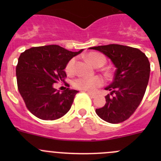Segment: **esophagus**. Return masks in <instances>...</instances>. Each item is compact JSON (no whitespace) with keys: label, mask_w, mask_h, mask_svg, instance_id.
<instances>
[{"label":"esophagus","mask_w":161,"mask_h":161,"mask_svg":"<svg viewBox=\"0 0 161 161\" xmlns=\"http://www.w3.org/2000/svg\"><path fill=\"white\" fill-rule=\"evenodd\" d=\"M86 93L87 94H88V95L89 96H90V97H91V98H94V97H96V95H95V94H93V93H91V92H86Z\"/></svg>","instance_id":"34e87169"}]
</instances>
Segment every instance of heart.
<instances>
[{"mask_svg":"<svg viewBox=\"0 0 161 161\" xmlns=\"http://www.w3.org/2000/svg\"><path fill=\"white\" fill-rule=\"evenodd\" d=\"M87 60L95 67H101L106 63V58L104 55L100 53H90L87 56ZM75 59L71 58L67 63L65 71L68 74L71 75L74 72ZM104 84V80L100 76H94L92 78L79 77L73 81V86L78 90L87 91V92H94L97 88L102 86Z\"/></svg>","mask_w":161,"mask_h":161,"instance_id":"heart-1","label":"heart"}]
</instances>
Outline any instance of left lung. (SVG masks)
<instances>
[{"label": "left lung", "mask_w": 161, "mask_h": 161, "mask_svg": "<svg viewBox=\"0 0 161 161\" xmlns=\"http://www.w3.org/2000/svg\"><path fill=\"white\" fill-rule=\"evenodd\" d=\"M111 58L117 68L114 82L105 90L111 91L105 97L106 103L96 109L100 118L112 124L129 119L140 104L150 79V64L140 50L120 44L90 47Z\"/></svg>", "instance_id": "8db88e82"}]
</instances>
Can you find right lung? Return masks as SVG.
<instances>
[{
    "label": "right lung",
    "instance_id": "1",
    "mask_svg": "<svg viewBox=\"0 0 161 161\" xmlns=\"http://www.w3.org/2000/svg\"><path fill=\"white\" fill-rule=\"evenodd\" d=\"M83 50L72 52L58 45L35 47L22 52L16 65L18 90L27 109L42 120H56L70 110L79 91L60 92L54 83L65 81L69 61Z\"/></svg>",
    "mask_w": 161,
    "mask_h": 161
}]
</instances>
